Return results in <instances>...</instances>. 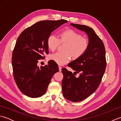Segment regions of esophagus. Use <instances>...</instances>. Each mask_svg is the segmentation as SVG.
<instances>
[{
	"instance_id": "obj_1",
	"label": "esophagus",
	"mask_w": 121,
	"mask_h": 121,
	"mask_svg": "<svg viewBox=\"0 0 121 121\" xmlns=\"http://www.w3.org/2000/svg\"><path fill=\"white\" fill-rule=\"evenodd\" d=\"M59 71L61 72V70H62V68H61V66H59Z\"/></svg>"
}]
</instances>
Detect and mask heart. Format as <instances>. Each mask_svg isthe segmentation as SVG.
<instances>
[{
  "instance_id": "1",
  "label": "heart",
  "mask_w": 121,
  "mask_h": 121,
  "mask_svg": "<svg viewBox=\"0 0 121 121\" xmlns=\"http://www.w3.org/2000/svg\"><path fill=\"white\" fill-rule=\"evenodd\" d=\"M60 43H65L64 52H58L50 56V59L59 65H63L70 60L71 56L73 59H78L86 52L89 42L86 38L75 30L66 29L61 31L59 38L50 35L47 38V45L51 51H55Z\"/></svg>"
}]
</instances>
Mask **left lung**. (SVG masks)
<instances>
[{
	"label": "left lung",
	"instance_id": "8db88e82",
	"mask_svg": "<svg viewBox=\"0 0 121 121\" xmlns=\"http://www.w3.org/2000/svg\"><path fill=\"white\" fill-rule=\"evenodd\" d=\"M71 25L85 32L89 39L86 52L68 64L75 71L74 74L65 68L62 69L64 97L69 101L79 102L93 94L101 83L106 68V50L102 41L92 28L73 23ZM76 73H80L78 78L75 76Z\"/></svg>",
	"mask_w": 121,
	"mask_h": 121
}]
</instances>
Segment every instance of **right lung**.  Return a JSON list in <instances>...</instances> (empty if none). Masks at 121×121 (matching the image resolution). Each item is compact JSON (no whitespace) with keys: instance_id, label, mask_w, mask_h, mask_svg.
Here are the masks:
<instances>
[{"instance_id":"1","label":"right lung","mask_w":121,"mask_h":121,"mask_svg":"<svg viewBox=\"0 0 121 121\" xmlns=\"http://www.w3.org/2000/svg\"><path fill=\"white\" fill-rule=\"evenodd\" d=\"M66 22L63 19L38 22L24 30L17 38L12 52L13 72L18 88L26 96L37 98L44 95L53 74L59 71L53 61L40 67L37 63L49 52L48 37Z\"/></svg>"}]
</instances>
